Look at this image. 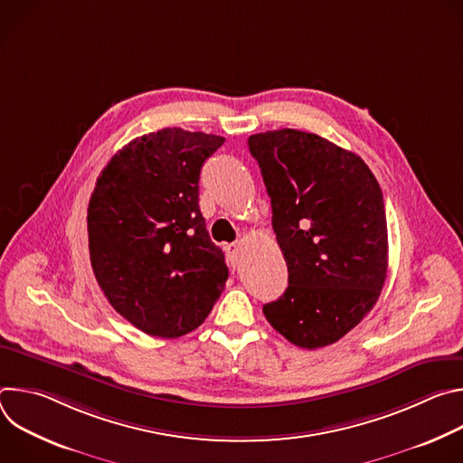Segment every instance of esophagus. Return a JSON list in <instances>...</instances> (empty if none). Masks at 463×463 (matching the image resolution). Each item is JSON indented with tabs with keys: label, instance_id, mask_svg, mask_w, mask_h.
I'll return each mask as SVG.
<instances>
[{
	"label": "esophagus",
	"instance_id": "34e87169",
	"mask_svg": "<svg viewBox=\"0 0 463 463\" xmlns=\"http://www.w3.org/2000/svg\"><path fill=\"white\" fill-rule=\"evenodd\" d=\"M225 250H227V258H229V263H231V268H238L240 263H241V260H243V252H241V245L240 243H231V245H227L225 247Z\"/></svg>",
	"mask_w": 463,
	"mask_h": 463
}]
</instances>
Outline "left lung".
Here are the masks:
<instances>
[{
	"mask_svg": "<svg viewBox=\"0 0 463 463\" xmlns=\"http://www.w3.org/2000/svg\"><path fill=\"white\" fill-rule=\"evenodd\" d=\"M271 197L289 286L263 306L295 346L337 343L377 302L388 269L383 192L354 152L300 129L247 141Z\"/></svg>",
	"mask_w": 463,
	"mask_h": 463,
	"instance_id": "obj_1",
	"label": "left lung"
}]
</instances>
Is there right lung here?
I'll use <instances>...</instances> for the list:
<instances>
[{
  "mask_svg": "<svg viewBox=\"0 0 463 463\" xmlns=\"http://www.w3.org/2000/svg\"><path fill=\"white\" fill-rule=\"evenodd\" d=\"M223 143L165 128L128 143L97 179L93 273L113 309L148 335L175 339L202 326L229 279L200 211L202 166Z\"/></svg>",
  "mask_w": 463,
  "mask_h": 463,
  "instance_id": "right-lung-1",
  "label": "right lung"
}]
</instances>
